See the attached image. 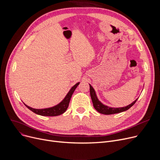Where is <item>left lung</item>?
I'll use <instances>...</instances> for the list:
<instances>
[{"mask_svg":"<svg viewBox=\"0 0 160 160\" xmlns=\"http://www.w3.org/2000/svg\"><path fill=\"white\" fill-rule=\"evenodd\" d=\"M89 87H90V95H91L92 102H93V106L98 112L102 113V114L111 115V114L118 113H121V112H122L124 111H127L136 102L137 100H138V98H137L136 100H134V101L131 104L126 106V107L117 108H110V107H108L107 106H105L102 103L100 102L98 100V99L97 98V97L95 93V91L94 89L93 88V87H92L90 84H89Z\"/></svg>","mask_w":160,"mask_h":160,"instance_id":"8db88e82","label":"left lung"}]
</instances>
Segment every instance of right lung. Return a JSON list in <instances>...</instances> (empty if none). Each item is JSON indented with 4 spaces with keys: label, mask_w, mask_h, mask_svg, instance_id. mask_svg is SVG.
<instances>
[{
    "label": "right lung",
    "mask_w": 160,
    "mask_h": 160,
    "mask_svg": "<svg viewBox=\"0 0 160 160\" xmlns=\"http://www.w3.org/2000/svg\"><path fill=\"white\" fill-rule=\"evenodd\" d=\"M80 82H78L77 83L72 87V88L70 89L69 91V93L67 94L64 99L62 100V101L58 104L56 106H54L51 108H45V109H34L32 108L31 107H29L28 106L24 104L25 106H26L30 110L33 112V113H35L38 115H42V116H57V115H60L62 113H63L66 110L67 108L69 106V104L70 102L71 98L74 93V90L76 88H77V86L79 85Z\"/></svg>",
    "instance_id": "add662e5"
}]
</instances>
